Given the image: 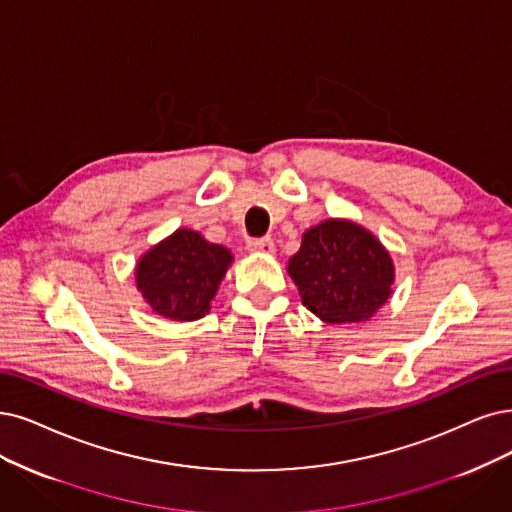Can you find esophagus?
Segmentation results:
<instances>
[{"mask_svg":"<svg viewBox=\"0 0 512 512\" xmlns=\"http://www.w3.org/2000/svg\"><path fill=\"white\" fill-rule=\"evenodd\" d=\"M246 249L251 253H263V255H272L276 251L272 238H253L246 242Z\"/></svg>","mask_w":512,"mask_h":512,"instance_id":"esophagus-1","label":"esophagus"}]
</instances>
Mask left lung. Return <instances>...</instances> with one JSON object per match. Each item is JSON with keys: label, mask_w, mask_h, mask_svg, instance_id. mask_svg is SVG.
<instances>
[{"label": "left lung", "mask_w": 512, "mask_h": 512, "mask_svg": "<svg viewBox=\"0 0 512 512\" xmlns=\"http://www.w3.org/2000/svg\"><path fill=\"white\" fill-rule=\"evenodd\" d=\"M287 272L301 304L329 325L369 320L386 306L394 287L386 246L367 227L337 217L308 227Z\"/></svg>", "instance_id": "obj_1"}]
</instances>
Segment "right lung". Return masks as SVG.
<instances>
[{
    "label": "right lung",
    "mask_w": 512,
    "mask_h": 512,
    "mask_svg": "<svg viewBox=\"0 0 512 512\" xmlns=\"http://www.w3.org/2000/svg\"><path fill=\"white\" fill-rule=\"evenodd\" d=\"M234 255L200 232L179 227L137 259L135 282L158 316L192 323L211 310V301Z\"/></svg>",
    "instance_id": "obj_1"
}]
</instances>
